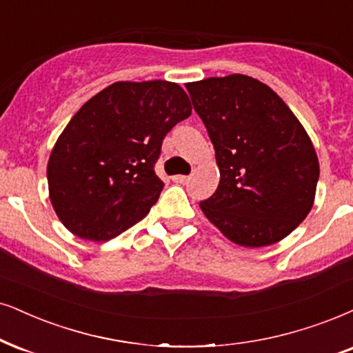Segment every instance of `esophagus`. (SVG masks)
Returning <instances> with one entry per match:
<instances>
[{"instance_id": "esophagus-1", "label": "esophagus", "mask_w": 353, "mask_h": 353, "mask_svg": "<svg viewBox=\"0 0 353 353\" xmlns=\"http://www.w3.org/2000/svg\"><path fill=\"white\" fill-rule=\"evenodd\" d=\"M172 181L176 182V184H187V182L190 181V177L189 176H181V174H179V176H174Z\"/></svg>"}]
</instances>
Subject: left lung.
Segmentation results:
<instances>
[{
	"label": "left lung",
	"mask_w": 353,
	"mask_h": 353,
	"mask_svg": "<svg viewBox=\"0 0 353 353\" xmlns=\"http://www.w3.org/2000/svg\"><path fill=\"white\" fill-rule=\"evenodd\" d=\"M207 127L220 184L200 202L234 244L279 243L313 208L319 161L305 127L276 92L246 74L187 83Z\"/></svg>",
	"instance_id": "1"
}]
</instances>
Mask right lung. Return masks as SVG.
<instances>
[{
  "label": "right lung",
  "instance_id": "add662e5",
  "mask_svg": "<svg viewBox=\"0 0 353 353\" xmlns=\"http://www.w3.org/2000/svg\"><path fill=\"white\" fill-rule=\"evenodd\" d=\"M192 114L171 81H119L84 102L47 164L52 207L65 228L109 241L148 215L164 184L154 174L164 137Z\"/></svg>",
  "mask_w": 353,
  "mask_h": 353
}]
</instances>
